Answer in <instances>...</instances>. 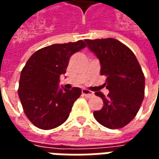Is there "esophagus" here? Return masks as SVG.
<instances>
[{
  "mask_svg": "<svg viewBox=\"0 0 159 159\" xmlns=\"http://www.w3.org/2000/svg\"><path fill=\"white\" fill-rule=\"evenodd\" d=\"M82 93H83V95H85V96L88 97V98L93 96V92H91V91H89V89H82Z\"/></svg>",
  "mask_w": 159,
  "mask_h": 159,
  "instance_id": "obj_1",
  "label": "esophagus"
}]
</instances>
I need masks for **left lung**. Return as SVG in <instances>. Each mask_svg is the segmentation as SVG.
<instances>
[{
	"label": "left lung",
	"mask_w": 159,
	"mask_h": 159,
	"mask_svg": "<svg viewBox=\"0 0 159 159\" xmlns=\"http://www.w3.org/2000/svg\"><path fill=\"white\" fill-rule=\"evenodd\" d=\"M89 48L100 59V75L107 76L105 86L110 92L93 117L101 125L115 129L126 126L136 116L145 95V76L134 52L114 38L85 40Z\"/></svg>",
	"instance_id": "left-lung-1"
}]
</instances>
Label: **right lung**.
<instances>
[{
    "instance_id": "right-lung-1",
    "label": "right lung",
    "mask_w": 159,
    "mask_h": 159,
    "mask_svg": "<svg viewBox=\"0 0 159 159\" xmlns=\"http://www.w3.org/2000/svg\"><path fill=\"white\" fill-rule=\"evenodd\" d=\"M85 47L82 40L52 44L37 50L26 62L20 74L19 96L24 112L36 127L52 129L67 120L82 90L59 89V77L66 72L70 58Z\"/></svg>"
}]
</instances>
